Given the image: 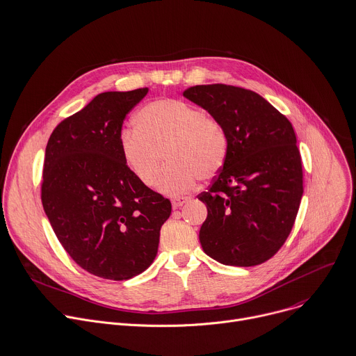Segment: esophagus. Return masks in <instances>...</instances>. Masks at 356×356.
<instances>
[{
	"mask_svg": "<svg viewBox=\"0 0 356 356\" xmlns=\"http://www.w3.org/2000/svg\"><path fill=\"white\" fill-rule=\"evenodd\" d=\"M191 198H188V196H177V198H172L171 200V204H172V208L174 209H178L181 208L184 204H186Z\"/></svg>",
	"mask_w": 356,
	"mask_h": 356,
	"instance_id": "34e87169",
	"label": "esophagus"
}]
</instances>
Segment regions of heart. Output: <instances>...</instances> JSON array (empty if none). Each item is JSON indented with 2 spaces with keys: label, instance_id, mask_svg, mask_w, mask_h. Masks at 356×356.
I'll return each instance as SVG.
<instances>
[{
  "label": "heart",
  "instance_id": "heart-1",
  "mask_svg": "<svg viewBox=\"0 0 356 356\" xmlns=\"http://www.w3.org/2000/svg\"><path fill=\"white\" fill-rule=\"evenodd\" d=\"M134 126L120 134L123 160L141 184L151 186L164 152L170 164L155 182L163 193L188 192L198 178H213L225 164V127L193 104L174 99L154 100L137 111Z\"/></svg>",
  "mask_w": 356,
  "mask_h": 356
}]
</instances>
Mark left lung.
I'll list each match as a JSON object with an SVG mask.
<instances>
[{
	"label": "left lung",
	"mask_w": 356,
	"mask_h": 356,
	"mask_svg": "<svg viewBox=\"0 0 356 356\" xmlns=\"http://www.w3.org/2000/svg\"><path fill=\"white\" fill-rule=\"evenodd\" d=\"M184 96L219 120L227 134L223 167L198 195L208 216L204 252L226 266L267 261L287 241L302 196V167L289 118L260 95L229 85H200Z\"/></svg>",
	"instance_id": "1"
}]
</instances>
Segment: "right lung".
<instances>
[{
  "label": "right lung",
  "instance_id": "right-lung-1",
  "mask_svg": "<svg viewBox=\"0 0 356 356\" xmlns=\"http://www.w3.org/2000/svg\"><path fill=\"white\" fill-rule=\"evenodd\" d=\"M148 88L104 92L65 118L49 137L42 205L67 254L107 280H129L154 261L171 202L126 165L120 134L126 114Z\"/></svg>",
  "mask_w": 356,
  "mask_h": 356
}]
</instances>
